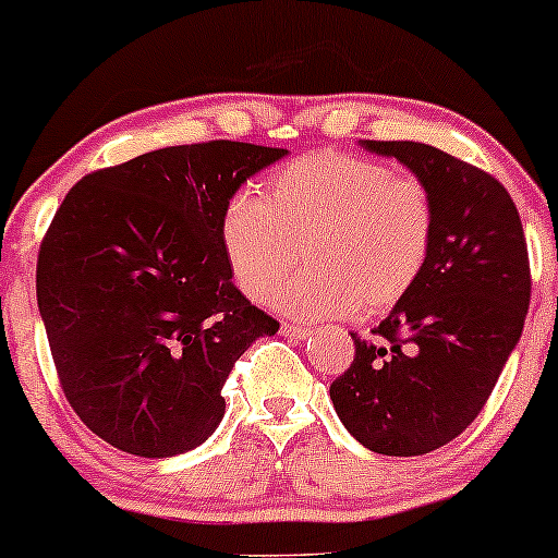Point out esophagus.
<instances>
[{
	"label": "esophagus",
	"instance_id": "1",
	"mask_svg": "<svg viewBox=\"0 0 558 558\" xmlns=\"http://www.w3.org/2000/svg\"><path fill=\"white\" fill-rule=\"evenodd\" d=\"M283 336L291 341H304V339H310L312 330L302 328V326H283Z\"/></svg>",
	"mask_w": 558,
	"mask_h": 558
}]
</instances>
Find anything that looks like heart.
I'll list each match as a JSON object with an SVG mask.
<instances>
[{
  "mask_svg": "<svg viewBox=\"0 0 558 558\" xmlns=\"http://www.w3.org/2000/svg\"><path fill=\"white\" fill-rule=\"evenodd\" d=\"M222 251L232 280L265 302L296 265L307 269L275 304L302 320L387 310L413 289L434 243L428 190L373 158L339 150L286 163L262 187L225 206Z\"/></svg>",
  "mask_w": 558,
  "mask_h": 558,
  "instance_id": "1",
  "label": "heart"
}]
</instances>
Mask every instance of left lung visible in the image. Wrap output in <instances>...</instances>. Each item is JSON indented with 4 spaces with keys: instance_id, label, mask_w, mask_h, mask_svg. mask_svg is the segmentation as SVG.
I'll list each match as a JSON object with an SVG mask.
<instances>
[{
    "instance_id": "left-lung-1",
    "label": "left lung",
    "mask_w": 558,
    "mask_h": 558,
    "mask_svg": "<svg viewBox=\"0 0 558 558\" xmlns=\"http://www.w3.org/2000/svg\"><path fill=\"white\" fill-rule=\"evenodd\" d=\"M418 177L434 204L424 272L389 317L354 339L330 384L347 432L381 456H424L485 408L530 307V256L508 190L487 171L410 140H363Z\"/></svg>"
}]
</instances>
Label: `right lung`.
<instances>
[{
    "instance_id": "add662e5",
    "label": "right lung",
    "mask_w": 558,
    "mask_h": 558,
    "mask_svg": "<svg viewBox=\"0 0 558 558\" xmlns=\"http://www.w3.org/2000/svg\"><path fill=\"white\" fill-rule=\"evenodd\" d=\"M283 148L211 140L82 177L47 230L36 302L65 400L140 458L198 448L232 365L280 323L232 283L222 211Z\"/></svg>"
}]
</instances>
